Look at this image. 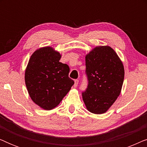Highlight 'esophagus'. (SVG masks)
I'll list each match as a JSON object with an SVG mask.
<instances>
[{"label": "esophagus", "mask_w": 147, "mask_h": 147, "mask_svg": "<svg viewBox=\"0 0 147 147\" xmlns=\"http://www.w3.org/2000/svg\"><path fill=\"white\" fill-rule=\"evenodd\" d=\"M75 83H74V88H76L78 86V83H79V80H75Z\"/></svg>", "instance_id": "1"}]
</instances>
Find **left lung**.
Returning <instances> with one entry per match:
<instances>
[{
	"label": "left lung",
	"mask_w": 147,
	"mask_h": 147,
	"mask_svg": "<svg viewBox=\"0 0 147 147\" xmlns=\"http://www.w3.org/2000/svg\"><path fill=\"white\" fill-rule=\"evenodd\" d=\"M88 85L82 98L88 111L105 113L119 96L123 84V64L109 46H98L86 55Z\"/></svg>",
	"instance_id": "obj_1"
}]
</instances>
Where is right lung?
<instances>
[{"label": "right lung", "instance_id": "1", "mask_svg": "<svg viewBox=\"0 0 147 147\" xmlns=\"http://www.w3.org/2000/svg\"><path fill=\"white\" fill-rule=\"evenodd\" d=\"M61 55L51 47L36 50L30 57L25 80L31 100L44 110L55 108L74 84L69 67L59 62Z\"/></svg>", "mask_w": 147, "mask_h": 147}]
</instances>
